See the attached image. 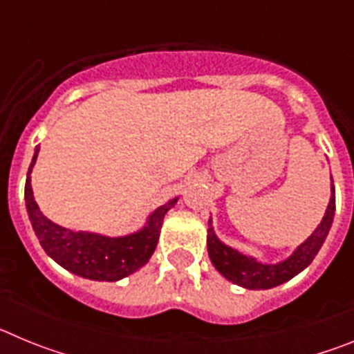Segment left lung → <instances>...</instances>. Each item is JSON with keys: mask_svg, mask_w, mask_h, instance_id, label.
Returning a JSON list of instances; mask_svg holds the SVG:
<instances>
[{"mask_svg": "<svg viewBox=\"0 0 354 354\" xmlns=\"http://www.w3.org/2000/svg\"><path fill=\"white\" fill-rule=\"evenodd\" d=\"M333 216H335V187H333V180H331V196L321 223L310 234V237H306L286 261L274 262V264H266V262L257 261V259L250 257L246 253L221 243L214 234L212 220L209 218V259H211L212 266L227 278L228 282L252 290L273 289V287L289 282L290 278L301 273L306 266L314 261V257L317 255L321 246H323L324 239H326L328 232H330Z\"/></svg>", "mask_w": 354, "mask_h": 354, "instance_id": "left-lung-1", "label": "left lung"}]
</instances>
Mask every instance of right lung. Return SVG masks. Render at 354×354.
Here are the masks:
<instances>
[{
    "label": "right lung",
    "mask_w": 354,
    "mask_h": 354,
    "mask_svg": "<svg viewBox=\"0 0 354 354\" xmlns=\"http://www.w3.org/2000/svg\"><path fill=\"white\" fill-rule=\"evenodd\" d=\"M39 150L40 147H37L28 170L24 200L31 227L44 252L71 273L97 282H118L143 268L158 245L165 214L177 204L179 196L150 212L147 223L127 236L109 237L95 232L71 230L48 220L33 198L31 170L35 167Z\"/></svg>",
    "instance_id": "add662e5"
}]
</instances>
